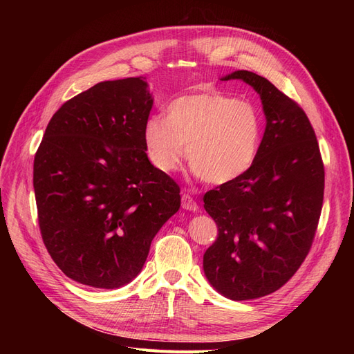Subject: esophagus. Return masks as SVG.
Listing matches in <instances>:
<instances>
[{
  "label": "esophagus",
  "instance_id": "esophagus-1",
  "mask_svg": "<svg viewBox=\"0 0 354 354\" xmlns=\"http://www.w3.org/2000/svg\"><path fill=\"white\" fill-rule=\"evenodd\" d=\"M181 208L187 209V211H198L199 207H198V203L194 198L185 194L183 196H181Z\"/></svg>",
  "mask_w": 354,
  "mask_h": 354
}]
</instances>
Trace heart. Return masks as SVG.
Returning <instances> with one entry per match:
<instances>
[{
    "instance_id": "obj_1",
    "label": "heart",
    "mask_w": 354,
    "mask_h": 354,
    "mask_svg": "<svg viewBox=\"0 0 354 354\" xmlns=\"http://www.w3.org/2000/svg\"><path fill=\"white\" fill-rule=\"evenodd\" d=\"M261 133V118L254 106L220 91H205L171 102L165 121L151 118L145 125V145L160 173L174 171L186 153L202 181L224 185L252 167Z\"/></svg>"
}]
</instances>
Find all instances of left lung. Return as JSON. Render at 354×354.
Listing matches in <instances>:
<instances>
[{"mask_svg": "<svg viewBox=\"0 0 354 354\" xmlns=\"http://www.w3.org/2000/svg\"><path fill=\"white\" fill-rule=\"evenodd\" d=\"M232 80L260 94L266 131L252 167L203 195L218 227L203 254V272L220 294L242 301L277 291L306 260L322 211L325 168L297 102L254 72L223 78Z\"/></svg>", "mask_w": 354, "mask_h": 354, "instance_id": "1", "label": "left lung"}]
</instances>
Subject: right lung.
<instances>
[{
	"label": "right lung",
	"mask_w": 354,
	"mask_h": 354,
	"mask_svg": "<svg viewBox=\"0 0 354 354\" xmlns=\"http://www.w3.org/2000/svg\"><path fill=\"white\" fill-rule=\"evenodd\" d=\"M145 78L104 81L53 115L34 159L42 241L72 281L120 288L180 208V187L146 155Z\"/></svg>",
	"instance_id": "right-lung-1"
}]
</instances>
